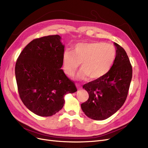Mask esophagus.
<instances>
[{"instance_id":"34e87169","label":"esophagus","mask_w":148,"mask_h":148,"mask_svg":"<svg viewBox=\"0 0 148 148\" xmlns=\"http://www.w3.org/2000/svg\"><path fill=\"white\" fill-rule=\"evenodd\" d=\"M76 86L77 87V89H81V86H80V85H79V84H78V83L76 84Z\"/></svg>"}]
</instances>
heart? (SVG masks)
<instances>
[{
  "label": "heart",
  "mask_w": 148,
  "mask_h": 148,
  "mask_svg": "<svg viewBox=\"0 0 148 148\" xmlns=\"http://www.w3.org/2000/svg\"><path fill=\"white\" fill-rule=\"evenodd\" d=\"M115 47L103 42L79 43L73 48V52L66 51L62 59L64 72L72 76L79 64L82 69L77 75L78 78L89 77L91 80L99 79L108 73L115 60Z\"/></svg>",
  "instance_id": "1"
}]
</instances>
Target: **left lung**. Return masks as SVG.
<instances>
[{"label": "left lung", "mask_w": 148, "mask_h": 148, "mask_svg": "<svg viewBox=\"0 0 148 148\" xmlns=\"http://www.w3.org/2000/svg\"><path fill=\"white\" fill-rule=\"evenodd\" d=\"M116 46L115 60L109 72L103 78L83 85L89 94L88 101L81 104L87 117L95 120L110 117L123 106L132 78V66L124 49Z\"/></svg>", "instance_id": "left-lung-1"}]
</instances>
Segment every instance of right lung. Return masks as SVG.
Here are the masks:
<instances>
[{
	"mask_svg": "<svg viewBox=\"0 0 148 148\" xmlns=\"http://www.w3.org/2000/svg\"><path fill=\"white\" fill-rule=\"evenodd\" d=\"M59 35L33 39L21 51L15 65L18 91L34 114L49 117L61 110L64 96L77 91L61 69L65 46Z\"/></svg>",
	"mask_w": 148,
	"mask_h": 148,
	"instance_id": "obj_1",
	"label": "right lung"
}]
</instances>
